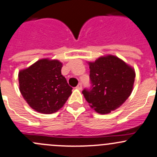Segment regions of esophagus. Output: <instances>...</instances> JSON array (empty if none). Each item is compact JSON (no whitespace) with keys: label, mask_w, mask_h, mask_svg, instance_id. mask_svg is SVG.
Returning <instances> with one entry per match:
<instances>
[{"label":"esophagus","mask_w":157,"mask_h":157,"mask_svg":"<svg viewBox=\"0 0 157 157\" xmlns=\"http://www.w3.org/2000/svg\"><path fill=\"white\" fill-rule=\"evenodd\" d=\"M76 88H77V89H78V90H82V84L79 83L78 85H77Z\"/></svg>","instance_id":"esophagus-1"}]
</instances>
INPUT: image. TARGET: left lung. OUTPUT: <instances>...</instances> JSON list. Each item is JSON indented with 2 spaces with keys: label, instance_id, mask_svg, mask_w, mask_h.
<instances>
[{
  "label": "left lung",
  "instance_id": "1",
  "mask_svg": "<svg viewBox=\"0 0 157 157\" xmlns=\"http://www.w3.org/2000/svg\"><path fill=\"white\" fill-rule=\"evenodd\" d=\"M90 89L82 90L85 100L97 113H109L128 98L133 90L135 72L119 57L101 56L88 62Z\"/></svg>",
  "mask_w": 157,
  "mask_h": 157
}]
</instances>
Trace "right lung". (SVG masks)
<instances>
[{"label": "right lung", "instance_id": "right-lung-1", "mask_svg": "<svg viewBox=\"0 0 157 157\" xmlns=\"http://www.w3.org/2000/svg\"><path fill=\"white\" fill-rule=\"evenodd\" d=\"M63 63L57 59H41L19 72V90L27 103L37 112L56 113L72 94L61 74Z\"/></svg>", "mask_w": 157, "mask_h": 157}]
</instances>
